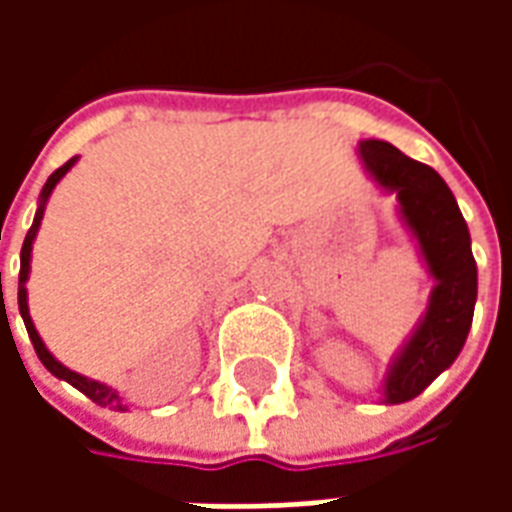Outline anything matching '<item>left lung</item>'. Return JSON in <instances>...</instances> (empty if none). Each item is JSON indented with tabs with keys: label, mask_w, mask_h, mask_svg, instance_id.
<instances>
[{
	"label": "left lung",
	"mask_w": 512,
	"mask_h": 512,
	"mask_svg": "<svg viewBox=\"0 0 512 512\" xmlns=\"http://www.w3.org/2000/svg\"><path fill=\"white\" fill-rule=\"evenodd\" d=\"M359 156L378 186L397 194L400 213L436 279L425 318L389 365L384 381L386 403H406L461 354L477 301V263L461 208L436 169L381 139L359 142Z\"/></svg>",
	"instance_id": "left-lung-1"
}]
</instances>
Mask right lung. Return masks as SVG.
Here are the masks:
<instances>
[{
    "mask_svg": "<svg viewBox=\"0 0 512 512\" xmlns=\"http://www.w3.org/2000/svg\"><path fill=\"white\" fill-rule=\"evenodd\" d=\"M73 164H76V158L65 161L60 169H54V172H51V178L46 180L43 191H40V205H38V213H35V222H32V227H29L27 238H24V246H21V271H18V312H21V318H24V326H27L29 340H32V345H35V354H38V359L43 362V365H46V370H49L51 376H57V378H62V381H68L71 386H76L79 392H84V395L90 397L93 403H98V406H115V408H120V411H126L112 386L98 384V381H93V378H84V376H79V373L68 370L65 365H60V362H57V359L49 354V348L43 345L38 329H35V323H32V318H29L27 277H29V257H32V241H35V235H38L40 219H43V211H46V200H49V194L54 191V186L60 183L62 175H65V172H68Z\"/></svg>",
    "mask_w": 512,
    "mask_h": 512,
    "instance_id": "1",
    "label": "right lung"
}]
</instances>
